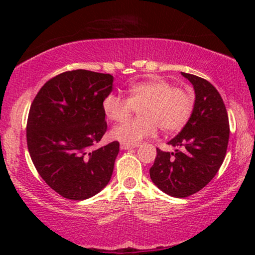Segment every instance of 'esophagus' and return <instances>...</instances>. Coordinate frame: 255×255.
<instances>
[{
    "mask_svg": "<svg viewBox=\"0 0 255 255\" xmlns=\"http://www.w3.org/2000/svg\"><path fill=\"white\" fill-rule=\"evenodd\" d=\"M137 145H129V144H124V142H121V145H120V147H121V150H130V148H135Z\"/></svg>",
    "mask_w": 255,
    "mask_h": 255,
    "instance_id": "1",
    "label": "esophagus"
}]
</instances>
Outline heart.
<instances>
[{
	"label": "heart",
	"mask_w": 255,
	"mask_h": 255,
	"mask_svg": "<svg viewBox=\"0 0 255 255\" xmlns=\"http://www.w3.org/2000/svg\"><path fill=\"white\" fill-rule=\"evenodd\" d=\"M102 107L105 116L114 122L127 120L134 108L139 107L140 118L116 126L110 133L120 142L135 145L154 135L157 126L168 133L182 129L191 118L194 101L188 92L172 87L164 79H151L131 84L128 98L116 92L109 93Z\"/></svg>",
	"instance_id": "1"
}]
</instances>
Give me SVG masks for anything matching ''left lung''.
<instances>
[{"label":"left lung","instance_id":"left-lung-1","mask_svg":"<svg viewBox=\"0 0 255 255\" xmlns=\"http://www.w3.org/2000/svg\"><path fill=\"white\" fill-rule=\"evenodd\" d=\"M193 85L194 107L188 122L168 142L175 152L157 148L150 177L158 188L175 198L203 189L217 174L229 141V119L221 95L211 83L182 73ZM180 147L181 150H177Z\"/></svg>","mask_w":255,"mask_h":255}]
</instances>
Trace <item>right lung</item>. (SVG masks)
Listing matches in <instances>:
<instances>
[{
    "mask_svg": "<svg viewBox=\"0 0 255 255\" xmlns=\"http://www.w3.org/2000/svg\"><path fill=\"white\" fill-rule=\"evenodd\" d=\"M114 77L85 69L64 72L44 84L32 102L26 137L32 162L50 188L85 200L109 183L119 141L92 150L107 131L103 99Z\"/></svg>",
    "mask_w": 255,
    "mask_h": 255,
    "instance_id": "obj_1",
    "label": "right lung"
}]
</instances>
